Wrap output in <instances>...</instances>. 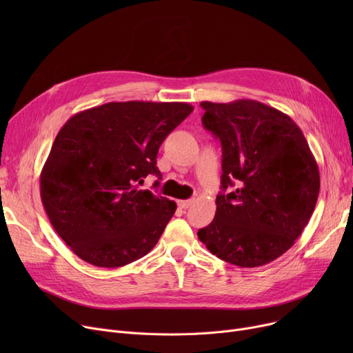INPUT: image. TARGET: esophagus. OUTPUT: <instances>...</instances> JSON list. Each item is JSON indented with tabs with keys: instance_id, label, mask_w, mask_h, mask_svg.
<instances>
[{
	"instance_id": "esophagus-1",
	"label": "esophagus",
	"mask_w": 353,
	"mask_h": 353,
	"mask_svg": "<svg viewBox=\"0 0 353 353\" xmlns=\"http://www.w3.org/2000/svg\"><path fill=\"white\" fill-rule=\"evenodd\" d=\"M193 205V200H179L177 201V206L180 209H189Z\"/></svg>"
}]
</instances>
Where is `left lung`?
<instances>
[{
    "instance_id": "8db88e82",
    "label": "left lung",
    "mask_w": 353,
    "mask_h": 353,
    "mask_svg": "<svg viewBox=\"0 0 353 353\" xmlns=\"http://www.w3.org/2000/svg\"><path fill=\"white\" fill-rule=\"evenodd\" d=\"M201 121L220 139L221 189L199 240L240 268L263 266L288 252L316 206L318 163L299 125L261 101H201Z\"/></svg>"
}]
</instances>
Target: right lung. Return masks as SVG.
I'll return each mask as SVG.
<instances>
[{"mask_svg": "<svg viewBox=\"0 0 353 353\" xmlns=\"http://www.w3.org/2000/svg\"><path fill=\"white\" fill-rule=\"evenodd\" d=\"M192 111L189 103L113 101L61 127L40 194L54 230L84 262L120 268L156 246L177 206L139 186L148 174L161 179L159 147Z\"/></svg>", "mask_w": 353, "mask_h": 353, "instance_id": "obj_1", "label": "right lung"}]
</instances>
